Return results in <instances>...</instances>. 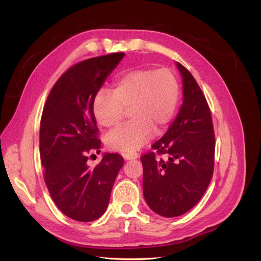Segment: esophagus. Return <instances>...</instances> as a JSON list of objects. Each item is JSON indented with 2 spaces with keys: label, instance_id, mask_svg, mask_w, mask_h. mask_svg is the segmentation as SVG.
<instances>
[{
  "label": "esophagus",
  "instance_id": "1",
  "mask_svg": "<svg viewBox=\"0 0 261 261\" xmlns=\"http://www.w3.org/2000/svg\"><path fill=\"white\" fill-rule=\"evenodd\" d=\"M123 156L125 160H134V159H137L139 155L136 152H127V153H124Z\"/></svg>",
  "mask_w": 261,
  "mask_h": 261
}]
</instances>
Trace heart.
<instances>
[{
    "mask_svg": "<svg viewBox=\"0 0 261 261\" xmlns=\"http://www.w3.org/2000/svg\"><path fill=\"white\" fill-rule=\"evenodd\" d=\"M179 100V82L170 68H133L118 75L112 91L100 89L94 94L91 110L94 120L114 128L129 109L132 122L111 133L108 147L114 151H134L168 128Z\"/></svg>",
    "mask_w": 261,
    "mask_h": 261,
    "instance_id": "obj_1",
    "label": "heart"
}]
</instances>
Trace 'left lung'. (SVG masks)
Here are the masks:
<instances>
[{"label": "left lung", "instance_id": "obj_1", "mask_svg": "<svg viewBox=\"0 0 261 261\" xmlns=\"http://www.w3.org/2000/svg\"><path fill=\"white\" fill-rule=\"evenodd\" d=\"M183 78V105L164 136L152 145L154 152L141 156L145 200L167 218L184 215L200 200L215 165V134L209 106L193 75L177 62Z\"/></svg>", "mask_w": 261, "mask_h": 261}]
</instances>
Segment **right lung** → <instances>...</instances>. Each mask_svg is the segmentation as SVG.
I'll return each instance as SVG.
<instances>
[{"label":"right lung","mask_w":261,"mask_h":261,"mask_svg":"<svg viewBox=\"0 0 261 261\" xmlns=\"http://www.w3.org/2000/svg\"><path fill=\"white\" fill-rule=\"evenodd\" d=\"M125 53H112L77 63L55 83L40 123V158L44 181L53 201L68 218L90 222L107 210L123 158L105 153L96 168L88 154L99 152L97 121L91 105Z\"/></svg>","instance_id":"obj_1"}]
</instances>
